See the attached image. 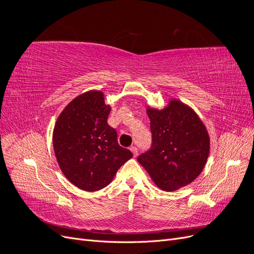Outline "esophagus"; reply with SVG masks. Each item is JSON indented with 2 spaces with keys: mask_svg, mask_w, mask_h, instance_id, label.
Returning a JSON list of instances; mask_svg holds the SVG:
<instances>
[{
  "mask_svg": "<svg viewBox=\"0 0 254 254\" xmlns=\"http://www.w3.org/2000/svg\"><path fill=\"white\" fill-rule=\"evenodd\" d=\"M130 150L132 151V153H133V156H134V157H136V156H137V153H139V150H137V148L135 147V146H131V147H130Z\"/></svg>",
  "mask_w": 254,
  "mask_h": 254,
  "instance_id": "obj_1",
  "label": "esophagus"
}]
</instances>
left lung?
<instances>
[{
    "label": "left lung",
    "mask_w": 254,
    "mask_h": 254,
    "mask_svg": "<svg viewBox=\"0 0 254 254\" xmlns=\"http://www.w3.org/2000/svg\"><path fill=\"white\" fill-rule=\"evenodd\" d=\"M150 148L139 163L161 190H176L194 181L203 170L210 151L209 134L190 107L172 101L163 110L147 109Z\"/></svg>",
    "instance_id": "left-lung-1"
}]
</instances>
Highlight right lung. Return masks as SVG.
<instances>
[{"label": "right lung", "mask_w": 254, "mask_h": 254, "mask_svg": "<svg viewBox=\"0 0 254 254\" xmlns=\"http://www.w3.org/2000/svg\"><path fill=\"white\" fill-rule=\"evenodd\" d=\"M110 106L99 91L86 92L61 112L53 145L61 171L77 188L94 191L108 186L132 152L120 146L118 133L107 123Z\"/></svg>", "instance_id": "obj_1"}]
</instances>
